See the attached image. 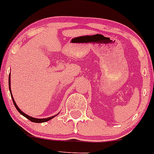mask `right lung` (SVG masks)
<instances>
[{
  "instance_id": "right-lung-1",
  "label": "right lung",
  "mask_w": 154,
  "mask_h": 154,
  "mask_svg": "<svg viewBox=\"0 0 154 154\" xmlns=\"http://www.w3.org/2000/svg\"><path fill=\"white\" fill-rule=\"evenodd\" d=\"M10 82H11V80H10V74H9V77H8V86H9V91H10V93H11V99H12V101H13V103H14L15 107H16V109H17V111L19 112L20 114L23 115L24 117H25L26 118H28V120H30V121H32V122H34V123H44V122H47V121H50V120H51L54 117H55V116H57V115H55V116H52V117H50V118H33V117H30V116H28V115H26L25 113H24L23 112V111L21 110V109H20L19 107H17V105L16 102H15L14 98H13L12 96V94H11V85H10Z\"/></svg>"
}]
</instances>
